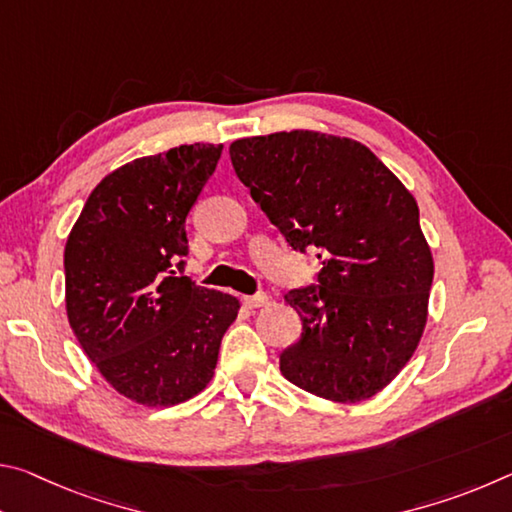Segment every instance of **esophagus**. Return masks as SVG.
<instances>
[{"mask_svg": "<svg viewBox=\"0 0 512 512\" xmlns=\"http://www.w3.org/2000/svg\"><path fill=\"white\" fill-rule=\"evenodd\" d=\"M241 302H244V305L250 307V309H257V307L266 305L268 296H266V293H255V296H244V298H241Z\"/></svg>", "mask_w": 512, "mask_h": 512, "instance_id": "esophagus-1", "label": "esophagus"}]
</instances>
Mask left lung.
Segmentation results:
<instances>
[{
	"instance_id": "obj_1",
	"label": "left lung",
	"mask_w": 512,
	"mask_h": 512,
	"mask_svg": "<svg viewBox=\"0 0 512 512\" xmlns=\"http://www.w3.org/2000/svg\"><path fill=\"white\" fill-rule=\"evenodd\" d=\"M237 178L293 250H316L318 284L289 291L302 334L280 354L291 384L363 402L391 384L427 325L433 259L418 203L368 146L291 131L230 144Z\"/></svg>"
}]
</instances>
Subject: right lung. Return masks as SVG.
Listing matches in <instances>:
<instances>
[{
  "mask_svg": "<svg viewBox=\"0 0 512 512\" xmlns=\"http://www.w3.org/2000/svg\"><path fill=\"white\" fill-rule=\"evenodd\" d=\"M221 144H183L108 173L65 246L67 318L103 379L128 400L173 406L210 384L230 293L180 275L185 221L221 158Z\"/></svg>",
  "mask_w": 512,
  "mask_h": 512,
  "instance_id": "right-lung-1",
  "label": "right lung"
}]
</instances>
